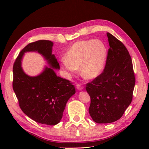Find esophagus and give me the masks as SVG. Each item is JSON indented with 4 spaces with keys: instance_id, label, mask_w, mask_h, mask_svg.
I'll list each match as a JSON object with an SVG mask.
<instances>
[{
    "instance_id": "obj_1",
    "label": "esophagus",
    "mask_w": 149,
    "mask_h": 149,
    "mask_svg": "<svg viewBox=\"0 0 149 149\" xmlns=\"http://www.w3.org/2000/svg\"><path fill=\"white\" fill-rule=\"evenodd\" d=\"M83 88H84V86H82L81 84H77V90H81L83 89Z\"/></svg>"
}]
</instances>
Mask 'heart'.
Segmentation results:
<instances>
[{"label":"heart","mask_w":149,"mask_h":149,"mask_svg":"<svg viewBox=\"0 0 149 149\" xmlns=\"http://www.w3.org/2000/svg\"><path fill=\"white\" fill-rule=\"evenodd\" d=\"M107 47L99 40H81L74 43L69 49L61 65L66 71L75 73L80 66L83 77L94 79L102 72L106 66Z\"/></svg>","instance_id":"heart-1"}]
</instances>
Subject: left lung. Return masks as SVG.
<instances>
[{"label":"left lung","mask_w":149,"mask_h":149,"mask_svg":"<svg viewBox=\"0 0 149 149\" xmlns=\"http://www.w3.org/2000/svg\"><path fill=\"white\" fill-rule=\"evenodd\" d=\"M109 49L103 72L86 84L91 99L89 113L94 122L108 123L119 120L132 100L135 76L127 48L107 33Z\"/></svg>","instance_id":"1"}]
</instances>
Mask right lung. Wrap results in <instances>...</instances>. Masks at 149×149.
<instances>
[{"label": "right lung", "instance_id": "add662e5", "mask_svg": "<svg viewBox=\"0 0 149 149\" xmlns=\"http://www.w3.org/2000/svg\"><path fill=\"white\" fill-rule=\"evenodd\" d=\"M52 42L45 40L29 43L16 58L13 68V88L20 109L35 122L49 125L57 124L62 118L66 102L75 93L74 85L57 76L52 68L46 67L36 77L28 76L21 67V61L24 52L37 51L52 68L59 69V63L52 54Z\"/></svg>", "mask_w": 149, "mask_h": 149}]
</instances>
